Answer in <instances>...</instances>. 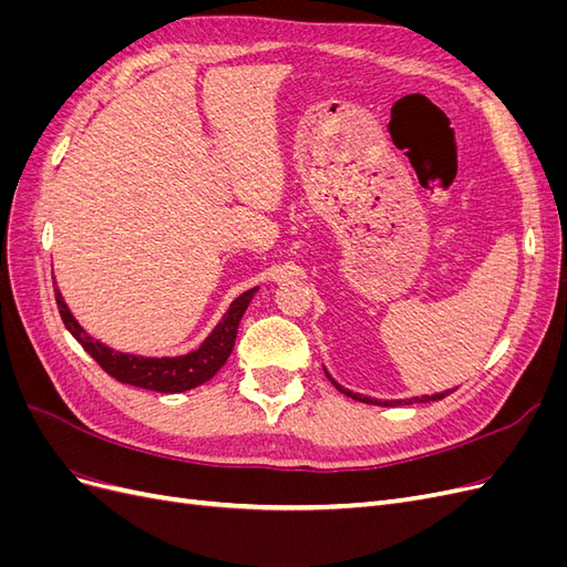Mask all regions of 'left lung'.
<instances>
[{
    "label": "left lung",
    "instance_id": "8db88e82",
    "mask_svg": "<svg viewBox=\"0 0 567 567\" xmlns=\"http://www.w3.org/2000/svg\"><path fill=\"white\" fill-rule=\"evenodd\" d=\"M329 375V373H326ZM331 379V375H329ZM331 383L340 390V392H346L348 398H352V400H359V402H367V404H381V406H398V404H411V402H431V400H442L444 394H450V392H442V394H423V398H414V400H392V402H381V400H373V398H362V394H357V392H352V390H346L342 385H338L333 379H331Z\"/></svg>",
    "mask_w": 567,
    "mask_h": 567
}]
</instances>
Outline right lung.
<instances>
[{"label": "right lung", "instance_id": "1", "mask_svg": "<svg viewBox=\"0 0 567 567\" xmlns=\"http://www.w3.org/2000/svg\"><path fill=\"white\" fill-rule=\"evenodd\" d=\"M255 290L257 288L246 290L244 296H238L231 302L227 315L221 317V321L215 326L210 338L205 340L196 352H188L184 357H163V359L136 357V354L111 350L109 346H104V342L94 340L75 321L71 310L65 307L59 288L54 290V296H56L59 315L65 323V329L75 336L80 346L92 354L94 362L109 375H113L115 381L136 385V388H146V390H156V392H184V390H192L205 381H210L213 375L221 367H225L227 357L231 354V348H234L238 321H241Z\"/></svg>", "mask_w": 567, "mask_h": 567}]
</instances>
